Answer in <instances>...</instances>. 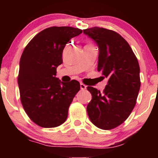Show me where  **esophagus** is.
Listing matches in <instances>:
<instances>
[{"instance_id":"1","label":"esophagus","mask_w":158,"mask_h":158,"mask_svg":"<svg viewBox=\"0 0 158 158\" xmlns=\"http://www.w3.org/2000/svg\"><path fill=\"white\" fill-rule=\"evenodd\" d=\"M81 90H85V89H86V85H84L83 83H81Z\"/></svg>"}]
</instances>
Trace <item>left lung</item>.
<instances>
[{
	"mask_svg": "<svg viewBox=\"0 0 158 158\" xmlns=\"http://www.w3.org/2000/svg\"><path fill=\"white\" fill-rule=\"evenodd\" d=\"M83 33L98 45V71L109 78L103 93L87 87L92 95L88 115L98 128L114 129L124 122L135 106L141 84L139 62L128 42L116 31L95 27Z\"/></svg>",
	"mask_w": 158,
	"mask_h": 158,
	"instance_id": "8db88e82",
	"label": "left lung"
}]
</instances>
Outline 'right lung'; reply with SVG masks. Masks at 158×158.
<instances>
[{"label":"right lung","mask_w":158,"mask_h":158,"mask_svg":"<svg viewBox=\"0 0 158 158\" xmlns=\"http://www.w3.org/2000/svg\"><path fill=\"white\" fill-rule=\"evenodd\" d=\"M82 32L70 27L47 28L30 41L21 55L18 76L21 102L38 126L52 128L68 118L80 83L75 80L63 83L55 76L65 44Z\"/></svg>","instance_id":"obj_1"}]
</instances>
